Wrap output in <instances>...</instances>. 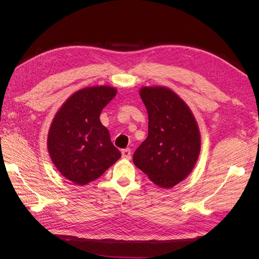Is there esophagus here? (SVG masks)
<instances>
[{"label":"esophagus","instance_id":"1","mask_svg":"<svg viewBox=\"0 0 259 259\" xmlns=\"http://www.w3.org/2000/svg\"><path fill=\"white\" fill-rule=\"evenodd\" d=\"M121 156H122V158H125V159H130L131 158V150H130V149H124V150L121 151Z\"/></svg>","mask_w":259,"mask_h":259}]
</instances>
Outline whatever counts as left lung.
Instances as JSON below:
<instances>
[{
	"label": "left lung",
	"instance_id": "obj_1",
	"mask_svg": "<svg viewBox=\"0 0 259 259\" xmlns=\"http://www.w3.org/2000/svg\"><path fill=\"white\" fill-rule=\"evenodd\" d=\"M140 95L148 111V137L133 162L156 186L170 189L194 169L200 152V132L191 109L165 86H145Z\"/></svg>",
	"mask_w": 259,
	"mask_h": 259
}]
</instances>
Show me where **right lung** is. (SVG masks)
<instances>
[{
	"instance_id": "right-lung-1",
	"label": "right lung",
	"mask_w": 259,
	"mask_h": 259,
	"mask_svg": "<svg viewBox=\"0 0 259 259\" xmlns=\"http://www.w3.org/2000/svg\"><path fill=\"white\" fill-rule=\"evenodd\" d=\"M117 93L101 85L75 91L54 115L48 131L47 149L58 171L74 185L85 186L121 156L113 146L100 114Z\"/></svg>"
}]
</instances>
